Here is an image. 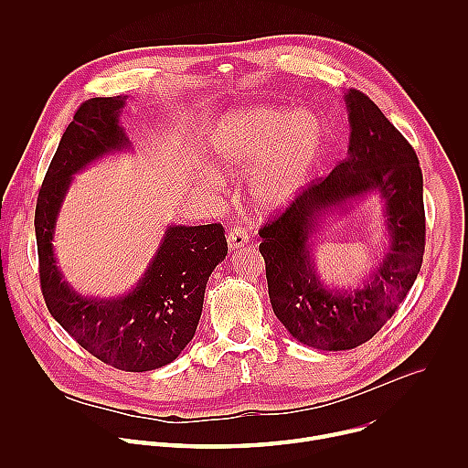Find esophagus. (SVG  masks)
<instances>
[{
    "instance_id": "esophagus-1",
    "label": "esophagus",
    "mask_w": 468,
    "mask_h": 468,
    "mask_svg": "<svg viewBox=\"0 0 468 468\" xmlns=\"http://www.w3.org/2000/svg\"><path fill=\"white\" fill-rule=\"evenodd\" d=\"M248 240H250V237H248V233H246V229L244 228H231L229 229V233H228V246L231 248V250H239V248H244L246 244H248Z\"/></svg>"
}]
</instances>
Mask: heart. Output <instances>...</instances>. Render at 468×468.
<instances>
[{
  "label": "heart",
  "instance_id": "1",
  "mask_svg": "<svg viewBox=\"0 0 468 468\" xmlns=\"http://www.w3.org/2000/svg\"><path fill=\"white\" fill-rule=\"evenodd\" d=\"M325 141L318 112L264 103L226 112L209 137L217 170L229 177L250 172L251 202L269 211L287 207L307 188Z\"/></svg>",
  "mask_w": 468,
  "mask_h": 468
}]
</instances>
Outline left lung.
I'll return each mask as SVG.
<instances>
[{
    "instance_id": "1",
    "label": "left lung",
    "mask_w": 468,
    "mask_h": 468,
    "mask_svg": "<svg viewBox=\"0 0 468 468\" xmlns=\"http://www.w3.org/2000/svg\"><path fill=\"white\" fill-rule=\"evenodd\" d=\"M348 155L259 231L272 309L291 335L339 352L370 341L413 287L424 255L422 170L411 144L363 92L345 94ZM368 193L384 202L389 244L357 290H329L314 271L312 237L325 216L347 212Z\"/></svg>"
}]
</instances>
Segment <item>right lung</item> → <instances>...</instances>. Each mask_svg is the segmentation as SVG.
<instances>
[{"label": "right lung", "instance_id": "1", "mask_svg": "<svg viewBox=\"0 0 468 468\" xmlns=\"http://www.w3.org/2000/svg\"><path fill=\"white\" fill-rule=\"evenodd\" d=\"M127 96L87 100L66 127L37 199L40 287L51 316L100 361L125 372L172 363L192 341L209 276L228 255L220 224L168 226L146 272L116 298L80 294L53 251L62 202L74 176L98 159L131 150L120 123Z\"/></svg>", "mask_w": 468, "mask_h": 468}]
</instances>
